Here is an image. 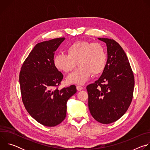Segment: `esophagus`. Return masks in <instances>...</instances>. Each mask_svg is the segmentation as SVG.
I'll return each mask as SVG.
<instances>
[{
    "label": "esophagus",
    "instance_id": "esophagus-1",
    "mask_svg": "<svg viewBox=\"0 0 150 150\" xmlns=\"http://www.w3.org/2000/svg\"><path fill=\"white\" fill-rule=\"evenodd\" d=\"M76 89L78 91H81L83 89V87L82 86H80V85H77L76 86Z\"/></svg>",
    "mask_w": 150,
    "mask_h": 150
}]
</instances>
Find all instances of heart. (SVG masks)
<instances>
[{
	"mask_svg": "<svg viewBox=\"0 0 150 150\" xmlns=\"http://www.w3.org/2000/svg\"><path fill=\"white\" fill-rule=\"evenodd\" d=\"M67 53L56 55L53 63L58 71L64 73L71 72L78 63L79 67L67 78L69 83L83 84L91 74L98 75L105 68L106 53L104 47L98 42L75 41L67 47Z\"/></svg>",
	"mask_w": 150,
	"mask_h": 150,
	"instance_id": "heart-1",
	"label": "heart"
}]
</instances>
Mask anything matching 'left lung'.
I'll return each mask as SVG.
<instances>
[{"label":"left lung","instance_id":"obj_1","mask_svg":"<svg viewBox=\"0 0 150 150\" xmlns=\"http://www.w3.org/2000/svg\"><path fill=\"white\" fill-rule=\"evenodd\" d=\"M108 47V60L99 79L87 87L88 108L97 122L109 124L127 111L133 98L134 75L128 58L118 42L98 38Z\"/></svg>","mask_w":150,"mask_h":150}]
</instances>
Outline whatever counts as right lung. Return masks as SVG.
Here are the masks:
<instances>
[{
    "mask_svg": "<svg viewBox=\"0 0 150 150\" xmlns=\"http://www.w3.org/2000/svg\"><path fill=\"white\" fill-rule=\"evenodd\" d=\"M65 37L37 44L24 62L19 73L22 100L28 113L40 124L49 127L60 124L67 116V103L76 92L75 85L59 90L63 74L53 59Z\"/></svg>",
    "mask_w": 150,
    "mask_h": 150,
    "instance_id": "obj_1",
    "label": "right lung"
}]
</instances>
